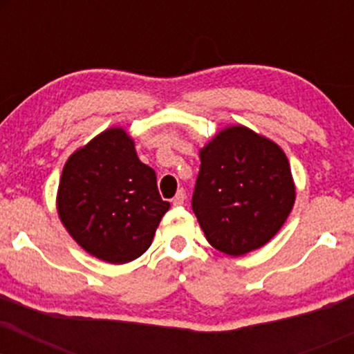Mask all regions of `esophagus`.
<instances>
[{
	"mask_svg": "<svg viewBox=\"0 0 354 354\" xmlns=\"http://www.w3.org/2000/svg\"><path fill=\"white\" fill-rule=\"evenodd\" d=\"M185 201H186V193H185V189H180L176 193V196L173 198V205L174 206H183L185 205Z\"/></svg>",
	"mask_w": 354,
	"mask_h": 354,
	"instance_id": "esophagus-1",
	"label": "esophagus"
}]
</instances>
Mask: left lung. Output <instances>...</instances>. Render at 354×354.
Wrapping results in <instances>:
<instances>
[{
  "label": "left lung",
  "mask_w": 354,
  "mask_h": 354,
  "mask_svg": "<svg viewBox=\"0 0 354 354\" xmlns=\"http://www.w3.org/2000/svg\"><path fill=\"white\" fill-rule=\"evenodd\" d=\"M191 206L213 248L243 256L281 230L296 200L286 154L243 124L219 129L200 149Z\"/></svg>",
  "instance_id": "obj_1"
}]
</instances>
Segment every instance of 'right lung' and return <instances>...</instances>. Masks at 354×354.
Listing matches in <instances>:
<instances>
[{
	"label": "right lung",
	"mask_w": 354,
	"mask_h": 354,
	"mask_svg": "<svg viewBox=\"0 0 354 354\" xmlns=\"http://www.w3.org/2000/svg\"><path fill=\"white\" fill-rule=\"evenodd\" d=\"M56 209L86 253L124 265L151 246L169 203L158 193L154 169L138 158L135 140L124 128L113 126L68 158Z\"/></svg>",
	"instance_id": "add662e5"
}]
</instances>
